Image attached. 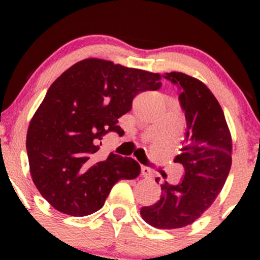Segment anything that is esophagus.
I'll use <instances>...</instances> for the list:
<instances>
[{
    "mask_svg": "<svg viewBox=\"0 0 260 260\" xmlns=\"http://www.w3.org/2000/svg\"><path fill=\"white\" fill-rule=\"evenodd\" d=\"M141 172H142V175H143V177H145V179H151V177H152V170L149 169V167L142 166V167H141Z\"/></svg>",
    "mask_w": 260,
    "mask_h": 260,
    "instance_id": "34e87169",
    "label": "esophagus"
}]
</instances>
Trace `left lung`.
<instances>
[{"label": "left lung", "mask_w": 260, "mask_h": 260, "mask_svg": "<svg viewBox=\"0 0 260 260\" xmlns=\"http://www.w3.org/2000/svg\"><path fill=\"white\" fill-rule=\"evenodd\" d=\"M164 77L181 90L186 132L175 162L182 165L185 172L177 185L162 183L159 200L143 206L141 216L158 229H177L192 224L217 198L232 167L233 146L224 112L210 89L183 73Z\"/></svg>", "instance_id": "8db88e82"}]
</instances>
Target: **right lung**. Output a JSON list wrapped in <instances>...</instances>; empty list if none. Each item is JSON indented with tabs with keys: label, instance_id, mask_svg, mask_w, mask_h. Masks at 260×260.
I'll return each instance as SVG.
<instances>
[{
	"label": "right lung",
	"instance_id": "add662e5",
	"mask_svg": "<svg viewBox=\"0 0 260 260\" xmlns=\"http://www.w3.org/2000/svg\"><path fill=\"white\" fill-rule=\"evenodd\" d=\"M161 75L101 59H85L62 73L34 114L26 137L30 172L56 210L86 216L104 205L119 180H133L141 166L111 153L99 159L102 138L123 136L118 118L141 91L161 88Z\"/></svg>",
	"mask_w": 260,
	"mask_h": 260
}]
</instances>
